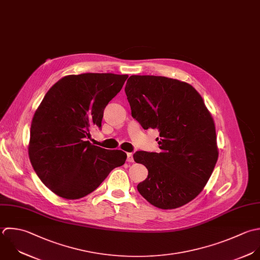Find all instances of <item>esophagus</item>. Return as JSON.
Returning a JSON list of instances; mask_svg holds the SVG:
<instances>
[{
	"label": "esophagus",
	"instance_id": "esophagus-1",
	"mask_svg": "<svg viewBox=\"0 0 260 260\" xmlns=\"http://www.w3.org/2000/svg\"><path fill=\"white\" fill-rule=\"evenodd\" d=\"M127 162H134V157H133V153H127Z\"/></svg>",
	"mask_w": 260,
	"mask_h": 260
}]
</instances>
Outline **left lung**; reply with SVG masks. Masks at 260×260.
Returning <instances> with one entry per match:
<instances>
[{"label": "left lung", "instance_id": "1", "mask_svg": "<svg viewBox=\"0 0 260 260\" xmlns=\"http://www.w3.org/2000/svg\"><path fill=\"white\" fill-rule=\"evenodd\" d=\"M132 116L157 128L160 153L138 151L148 177L138 184L151 205L172 210L196 199L209 181L219 152L214 119L189 84L161 76H131L124 88Z\"/></svg>", "mask_w": 260, "mask_h": 260}]
</instances>
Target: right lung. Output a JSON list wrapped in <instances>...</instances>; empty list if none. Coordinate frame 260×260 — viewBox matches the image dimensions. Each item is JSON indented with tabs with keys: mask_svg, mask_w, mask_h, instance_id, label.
Returning <instances> with one entry per match:
<instances>
[{
	"mask_svg": "<svg viewBox=\"0 0 260 260\" xmlns=\"http://www.w3.org/2000/svg\"><path fill=\"white\" fill-rule=\"evenodd\" d=\"M127 75L86 73L57 81L34 113L29 159L42 183L56 196L78 200L94 191L126 154L86 141L101 128L103 111Z\"/></svg>",
	"mask_w": 260,
	"mask_h": 260,
	"instance_id": "obj_1",
	"label": "right lung"
}]
</instances>
